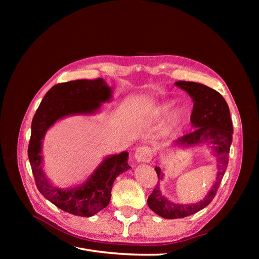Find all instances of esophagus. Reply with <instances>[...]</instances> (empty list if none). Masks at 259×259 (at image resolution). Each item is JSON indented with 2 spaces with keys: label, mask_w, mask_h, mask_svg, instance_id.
Wrapping results in <instances>:
<instances>
[{
  "label": "esophagus",
  "mask_w": 259,
  "mask_h": 259,
  "mask_svg": "<svg viewBox=\"0 0 259 259\" xmlns=\"http://www.w3.org/2000/svg\"><path fill=\"white\" fill-rule=\"evenodd\" d=\"M135 159L137 162H145L148 163L150 162L152 159V150L150 147L148 146H140L137 147L135 150Z\"/></svg>",
  "instance_id": "1"
}]
</instances>
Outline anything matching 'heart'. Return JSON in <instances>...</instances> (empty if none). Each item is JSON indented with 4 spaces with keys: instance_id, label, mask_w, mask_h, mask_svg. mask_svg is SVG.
Returning <instances> with one entry per match:
<instances>
[{
    "instance_id": "b5f03b06",
    "label": "heart",
    "mask_w": 259,
    "mask_h": 259,
    "mask_svg": "<svg viewBox=\"0 0 259 259\" xmlns=\"http://www.w3.org/2000/svg\"><path fill=\"white\" fill-rule=\"evenodd\" d=\"M170 109H171V104H164L158 109V114L160 116L167 115L170 111ZM176 117H178V115H176Z\"/></svg>"
}]
</instances>
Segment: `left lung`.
I'll return each mask as SVG.
<instances>
[{
	"mask_svg": "<svg viewBox=\"0 0 259 259\" xmlns=\"http://www.w3.org/2000/svg\"><path fill=\"white\" fill-rule=\"evenodd\" d=\"M178 88L185 90L193 99V109L190 116L192 126L195 130L189 134L179 137L176 144L180 146H192L205 143L213 147L217 158L216 182L204 200L197 204H174L163 197L159 185H156L148 198V205L155 214L167 219L190 216L207 206L213 201L219 185L228 166L230 145L232 143V121L229 107L225 98L217 91L195 82L178 81ZM159 180L163 174L161 168L154 167ZM159 183V182H158Z\"/></svg>",
	"mask_w": 259,
	"mask_h": 259,
	"instance_id": "obj_1",
	"label": "left lung"
}]
</instances>
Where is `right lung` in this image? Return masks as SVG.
I'll return each instance as SVG.
<instances>
[{
    "label": "right lung",
    "instance_id": "1",
    "mask_svg": "<svg viewBox=\"0 0 259 259\" xmlns=\"http://www.w3.org/2000/svg\"><path fill=\"white\" fill-rule=\"evenodd\" d=\"M111 98V89L103 79L75 80L54 85L46 93L33 116L28 158L36 188L53 204L67 213L91 217L105 208L111 199L114 179L131 168L127 152L105 159L85 184L72 189H59L50 184L42 169V139L52 125L69 114L93 113Z\"/></svg>",
    "mask_w": 259,
    "mask_h": 259
}]
</instances>
